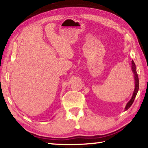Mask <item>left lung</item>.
<instances>
[{
	"label": "left lung",
	"mask_w": 148,
	"mask_h": 148,
	"mask_svg": "<svg viewBox=\"0 0 148 148\" xmlns=\"http://www.w3.org/2000/svg\"><path fill=\"white\" fill-rule=\"evenodd\" d=\"M132 71H133L134 74V78H135V89L133 92V95H132V97L131 99L128 102V103L127 104L126 107H125V110H128L130 107H131V105L133 103V102L134 101L135 97H136L137 92L138 91V89H139V80H138V74L136 72V65H135L134 62L133 61H132Z\"/></svg>",
	"instance_id": "1"
}]
</instances>
